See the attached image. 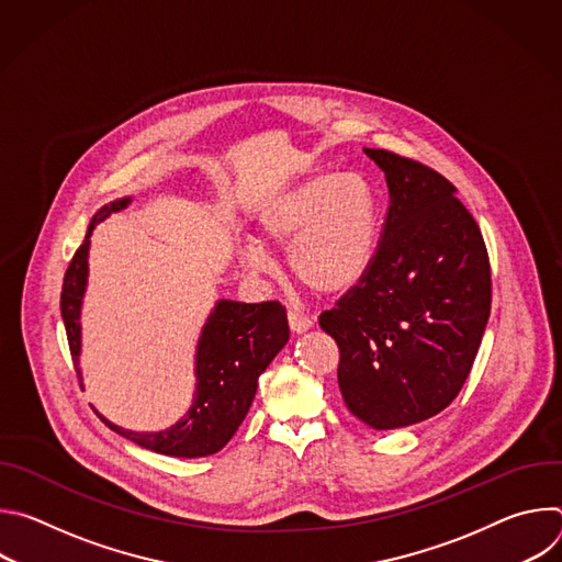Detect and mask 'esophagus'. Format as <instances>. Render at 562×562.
Masks as SVG:
<instances>
[{
    "mask_svg": "<svg viewBox=\"0 0 562 562\" xmlns=\"http://www.w3.org/2000/svg\"><path fill=\"white\" fill-rule=\"evenodd\" d=\"M311 325L313 323H311L308 315H304V313H300L295 308H289V327H291L293 334H304Z\"/></svg>",
    "mask_w": 562,
    "mask_h": 562,
    "instance_id": "34e87169",
    "label": "esophagus"
}]
</instances>
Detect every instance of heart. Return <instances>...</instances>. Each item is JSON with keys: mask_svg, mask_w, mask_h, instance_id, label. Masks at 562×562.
<instances>
[{"mask_svg": "<svg viewBox=\"0 0 562 562\" xmlns=\"http://www.w3.org/2000/svg\"><path fill=\"white\" fill-rule=\"evenodd\" d=\"M258 235L271 247H291L289 267L317 293H342L369 269L378 243V200L360 173L325 171L271 198L258 215ZM243 262L271 271L267 251L249 243Z\"/></svg>", "mask_w": 562, "mask_h": 562, "instance_id": "obj_1", "label": "heart"}]
</instances>
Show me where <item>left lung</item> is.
Masks as SVG:
<instances>
[{
    "mask_svg": "<svg viewBox=\"0 0 562 562\" xmlns=\"http://www.w3.org/2000/svg\"><path fill=\"white\" fill-rule=\"evenodd\" d=\"M389 209L367 273L319 327L340 349L347 409L373 429L423 423L460 393L492 308L483 233L456 187L416 159L364 148Z\"/></svg>",
    "mask_w": 562,
    "mask_h": 562,
    "instance_id": "8db88e82",
    "label": "left lung"
}]
</instances>
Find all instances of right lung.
Here are the masks:
<instances>
[{"instance_id":"1","label":"right lung","mask_w":562,"mask_h":562,"mask_svg":"<svg viewBox=\"0 0 562 562\" xmlns=\"http://www.w3.org/2000/svg\"><path fill=\"white\" fill-rule=\"evenodd\" d=\"M131 198L102 206L85 243L75 251L61 284V317L66 327L68 349L79 375V306L89 276V237L93 228L111 213L122 211ZM289 340L286 308L278 300L245 304L220 300L202 329L195 356V395L187 416L173 427L157 434H137L106 423L115 434L135 445L173 458H202L220 451L243 425L256 397L258 378ZM82 378V375H79Z\"/></svg>"}]
</instances>
